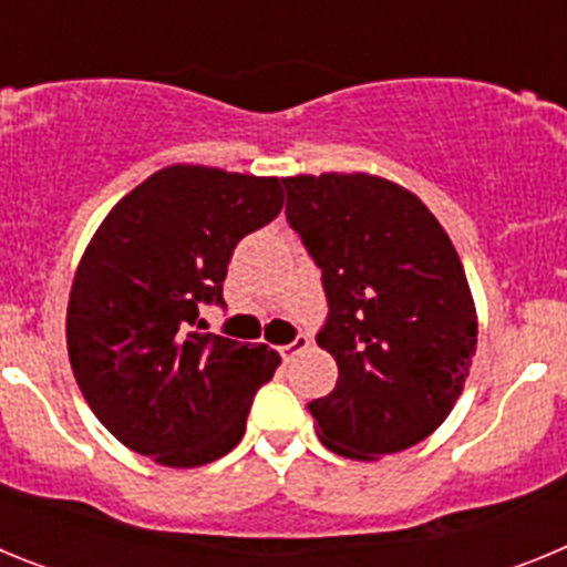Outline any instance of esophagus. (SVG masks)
I'll list each match as a JSON object with an SVG mask.
<instances>
[{
	"label": "esophagus",
	"instance_id": "esophagus-1",
	"mask_svg": "<svg viewBox=\"0 0 567 567\" xmlns=\"http://www.w3.org/2000/svg\"><path fill=\"white\" fill-rule=\"evenodd\" d=\"M307 346H309V338H307V334H303V332H298L292 340H289L287 346H280V358H284V360H292L295 354L303 352Z\"/></svg>",
	"mask_w": 567,
	"mask_h": 567
}]
</instances>
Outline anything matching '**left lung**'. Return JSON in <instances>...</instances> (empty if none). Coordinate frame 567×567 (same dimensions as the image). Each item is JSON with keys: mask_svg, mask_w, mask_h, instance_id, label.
Wrapping results in <instances>:
<instances>
[{"mask_svg": "<svg viewBox=\"0 0 567 567\" xmlns=\"http://www.w3.org/2000/svg\"><path fill=\"white\" fill-rule=\"evenodd\" d=\"M287 221L320 269V349L338 383L309 403L323 445L369 460L449 417L477 349L460 255L417 195L374 175L284 178Z\"/></svg>", "mask_w": 567, "mask_h": 567, "instance_id": "obj_1", "label": "left lung"}]
</instances>
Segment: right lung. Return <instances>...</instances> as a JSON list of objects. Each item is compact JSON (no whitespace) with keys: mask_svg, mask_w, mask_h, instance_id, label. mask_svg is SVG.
Instances as JSON below:
<instances>
[{"mask_svg":"<svg viewBox=\"0 0 567 567\" xmlns=\"http://www.w3.org/2000/svg\"><path fill=\"white\" fill-rule=\"evenodd\" d=\"M284 207L278 178L175 164L104 218L73 278L68 354L99 423L169 468L233 452L255 392L278 369L269 346L202 332L224 303L240 238Z\"/></svg>","mask_w":567,"mask_h":567,"instance_id":"add662e5","label":"right lung"}]
</instances>
